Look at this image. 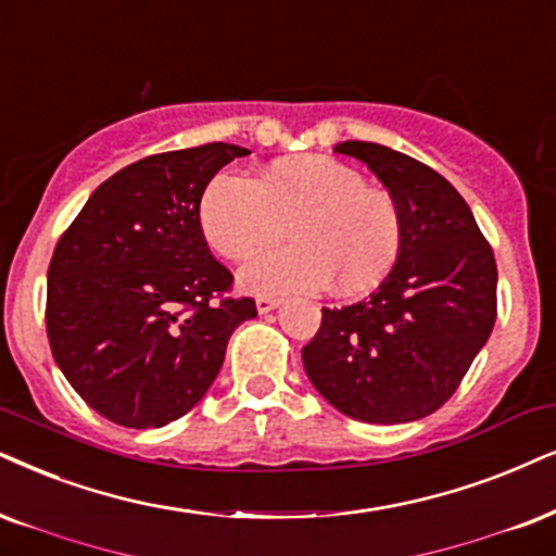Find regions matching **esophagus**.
I'll list each match as a JSON object with an SVG mask.
<instances>
[{
  "label": "esophagus",
  "instance_id": "obj_1",
  "mask_svg": "<svg viewBox=\"0 0 556 556\" xmlns=\"http://www.w3.org/2000/svg\"><path fill=\"white\" fill-rule=\"evenodd\" d=\"M274 307H279V300L277 298H256V311L258 313H271Z\"/></svg>",
  "mask_w": 556,
  "mask_h": 556
}]
</instances>
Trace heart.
Returning a JSON list of instances; mask_svg holds the SVG:
<instances>
[{
  "label": "heart",
  "mask_w": 556,
  "mask_h": 556,
  "mask_svg": "<svg viewBox=\"0 0 556 556\" xmlns=\"http://www.w3.org/2000/svg\"><path fill=\"white\" fill-rule=\"evenodd\" d=\"M200 228L230 262H243L287 233L241 269L254 294H364L384 282L403 251V215L395 197L367 187L356 168L328 156H294L264 168L258 181L233 172L210 179L200 200Z\"/></svg>",
  "instance_id": "b5f03b06"
}]
</instances>
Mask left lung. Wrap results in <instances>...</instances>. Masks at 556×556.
Returning <instances> with one entry per match:
<instances>
[{
    "instance_id": "1",
    "label": "left lung",
    "mask_w": 556,
    "mask_h": 556,
    "mask_svg": "<svg viewBox=\"0 0 556 556\" xmlns=\"http://www.w3.org/2000/svg\"><path fill=\"white\" fill-rule=\"evenodd\" d=\"M395 197L403 251L377 292L323 307L302 364L315 390L364 424H407L454 395L497 315V266L462 194L431 166L379 143L336 146Z\"/></svg>"
}]
</instances>
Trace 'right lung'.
Segmentation results:
<instances>
[{"label": "right lung", "instance_id": "1", "mask_svg": "<svg viewBox=\"0 0 556 556\" xmlns=\"http://www.w3.org/2000/svg\"><path fill=\"white\" fill-rule=\"evenodd\" d=\"M249 149L156 153L91 192L48 266L53 359L84 403L125 428H161L210 390L230 333L256 318L200 228L210 179Z\"/></svg>", "mask_w": 556, "mask_h": 556}]
</instances>
